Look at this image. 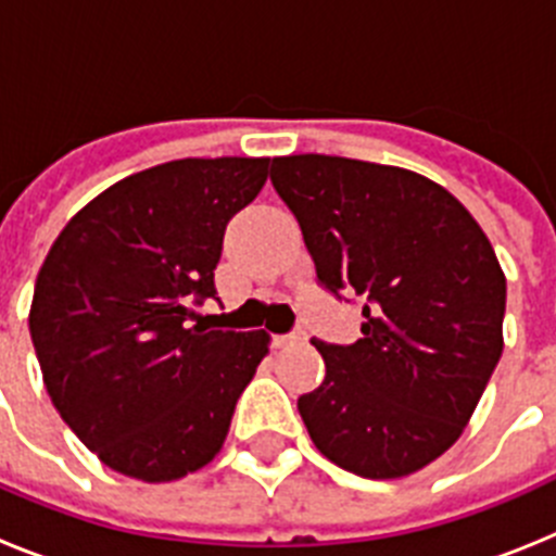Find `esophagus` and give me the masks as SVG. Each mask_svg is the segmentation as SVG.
I'll list each match as a JSON object with an SVG mask.
<instances>
[{"mask_svg": "<svg viewBox=\"0 0 556 556\" xmlns=\"http://www.w3.org/2000/svg\"><path fill=\"white\" fill-rule=\"evenodd\" d=\"M306 339V333L303 331H292V333H281V337H275V345L283 348V345H298V342H303Z\"/></svg>", "mask_w": 556, "mask_h": 556, "instance_id": "esophagus-1", "label": "esophagus"}]
</instances>
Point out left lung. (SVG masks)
I'll list each match as a JSON object with an SVG mask.
<instances>
[{
  "mask_svg": "<svg viewBox=\"0 0 556 556\" xmlns=\"http://www.w3.org/2000/svg\"><path fill=\"white\" fill-rule=\"evenodd\" d=\"M317 278L365 298L353 345H328L326 381L298 397L323 456L365 479H401L468 426L504 351L507 278L470 211L434 180L339 155L273 159Z\"/></svg>",
  "mask_w": 556,
  "mask_h": 556,
  "instance_id": "8db88e82",
  "label": "left lung"
}]
</instances>
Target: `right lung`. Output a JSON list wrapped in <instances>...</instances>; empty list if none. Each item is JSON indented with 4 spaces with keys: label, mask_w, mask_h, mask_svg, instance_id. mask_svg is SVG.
<instances>
[{
    "label": "right lung",
    "mask_w": 556,
    "mask_h": 556,
    "mask_svg": "<svg viewBox=\"0 0 556 556\" xmlns=\"http://www.w3.org/2000/svg\"><path fill=\"white\" fill-rule=\"evenodd\" d=\"M269 159H180L108 186L49 248L29 306L49 397L102 465L175 481L223 448L267 331H208L225 225Z\"/></svg>",
    "instance_id": "1"
}]
</instances>
